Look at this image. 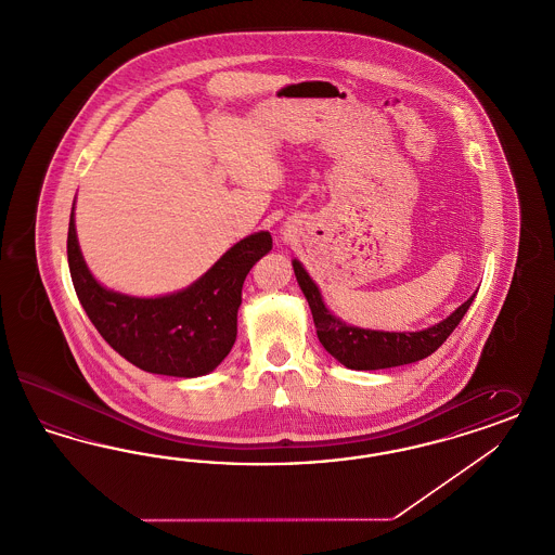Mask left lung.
Segmentation results:
<instances>
[{"label": "left lung", "instance_id": "1", "mask_svg": "<svg viewBox=\"0 0 555 555\" xmlns=\"http://www.w3.org/2000/svg\"><path fill=\"white\" fill-rule=\"evenodd\" d=\"M298 286L307 296L308 307L312 312V321L317 327L319 341L328 353L351 370H380L403 366L417 360L428 358L440 348L454 327L461 323L465 312L472 307V298L456 308L444 321L422 331H374V328L353 327L337 319L323 302L307 269L298 259L292 261Z\"/></svg>", "mask_w": 555, "mask_h": 555}]
</instances>
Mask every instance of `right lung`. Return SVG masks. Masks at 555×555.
I'll return each mask as SVG.
<instances>
[{
	"mask_svg": "<svg viewBox=\"0 0 555 555\" xmlns=\"http://www.w3.org/2000/svg\"><path fill=\"white\" fill-rule=\"evenodd\" d=\"M271 234L255 232L191 286L158 298H138L101 286L83 261L74 209L67 263L76 294L104 341L133 366L177 378L204 376L236 341V314L250 268L271 250Z\"/></svg>",
	"mask_w": 555,
	"mask_h": 555,
	"instance_id": "obj_1",
	"label": "right lung"
}]
</instances>
